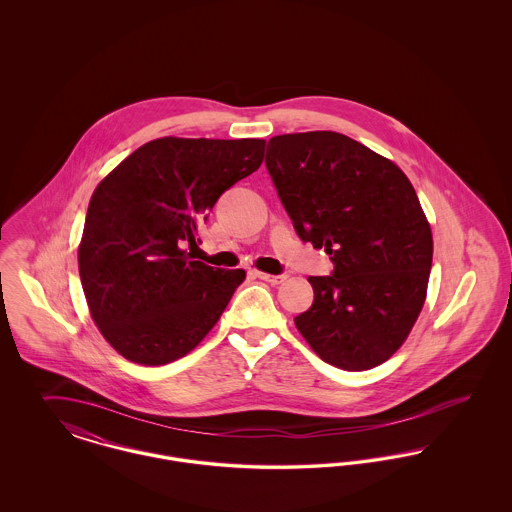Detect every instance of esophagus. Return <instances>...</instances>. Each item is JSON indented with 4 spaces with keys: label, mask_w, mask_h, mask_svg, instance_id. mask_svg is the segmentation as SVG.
Wrapping results in <instances>:
<instances>
[{
    "label": "esophagus",
    "mask_w": 512,
    "mask_h": 512,
    "mask_svg": "<svg viewBox=\"0 0 512 512\" xmlns=\"http://www.w3.org/2000/svg\"><path fill=\"white\" fill-rule=\"evenodd\" d=\"M255 276L265 280L268 284H272V286H278V284L286 282V278H288L286 274H268V272H259V270H255Z\"/></svg>",
    "instance_id": "esophagus-1"
}]
</instances>
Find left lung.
<instances>
[{
    "mask_svg": "<svg viewBox=\"0 0 512 512\" xmlns=\"http://www.w3.org/2000/svg\"><path fill=\"white\" fill-rule=\"evenodd\" d=\"M267 169L299 238L334 263L332 276H309L315 301L295 317L299 334L328 365L386 363L422 311L434 255L411 180L328 130L270 138Z\"/></svg>",
    "mask_w": 512,
    "mask_h": 512,
    "instance_id": "8db88e82",
    "label": "left lung"
}]
</instances>
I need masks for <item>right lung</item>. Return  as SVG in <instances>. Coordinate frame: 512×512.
I'll list each match as a JSON object with an SVG mask.
<instances>
[{"mask_svg": "<svg viewBox=\"0 0 512 512\" xmlns=\"http://www.w3.org/2000/svg\"><path fill=\"white\" fill-rule=\"evenodd\" d=\"M265 140L165 136L94 190L78 270L101 336L138 365L188 355L219 322L245 270L192 261L184 245L220 195L263 163Z\"/></svg>", "mask_w": 512, "mask_h": 512, "instance_id": "1", "label": "right lung"}]
</instances>
